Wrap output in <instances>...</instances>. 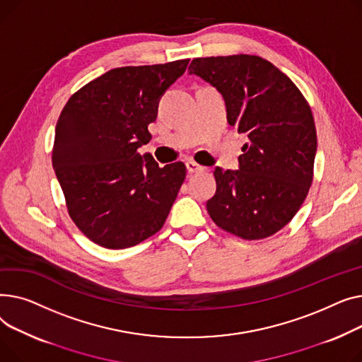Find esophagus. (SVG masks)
Listing matches in <instances>:
<instances>
[{"mask_svg": "<svg viewBox=\"0 0 362 362\" xmlns=\"http://www.w3.org/2000/svg\"><path fill=\"white\" fill-rule=\"evenodd\" d=\"M185 166H187V171L189 173V174H196V173H203L204 171V166H202V165H199L197 162H194V160H187L185 162Z\"/></svg>", "mask_w": 362, "mask_h": 362, "instance_id": "1", "label": "esophagus"}]
</instances>
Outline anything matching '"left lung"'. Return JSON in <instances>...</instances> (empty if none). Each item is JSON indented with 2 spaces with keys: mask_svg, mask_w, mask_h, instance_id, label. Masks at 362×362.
Listing matches in <instances>:
<instances>
[{
  "mask_svg": "<svg viewBox=\"0 0 362 362\" xmlns=\"http://www.w3.org/2000/svg\"><path fill=\"white\" fill-rule=\"evenodd\" d=\"M215 86L228 122L248 137L238 171L215 169L209 215L243 240H263L291 222L314 175L317 133L311 108L293 81L257 55L194 58L188 67Z\"/></svg>",
  "mask_w": 362,
  "mask_h": 362,
  "instance_id": "obj_1",
  "label": "left lung"
}]
</instances>
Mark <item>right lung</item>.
I'll list each match as a JSON object with an SVG mask.
<instances>
[{
	"instance_id": "1",
	"label": "right lung",
	"mask_w": 362,
	"mask_h": 362,
	"mask_svg": "<svg viewBox=\"0 0 362 362\" xmlns=\"http://www.w3.org/2000/svg\"><path fill=\"white\" fill-rule=\"evenodd\" d=\"M188 61L112 69L61 111L52 166L70 218L100 247L129 248L155 235L177 199L185 165L160 168L137 148L152 139L159 99Z\"/></svg>"
}]
</instances>
